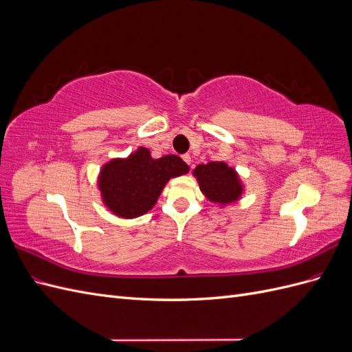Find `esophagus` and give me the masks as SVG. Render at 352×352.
Here are the masks:
<instances>
[{"label":"esophagus","instance_id":"1","mask_svg":"<svg viewBox=\"0 0 352 352\" xmlns=\"http://www.w3.org/2000/svg\"><path fill=\"white\" fill-rule=\"evenodd\" d=\"M182 158H184V162H185L186 164H189V167H192V166H190V162H192V160H190V155H189V154L182 155Z\"/></svg>","mask_w":352,"mask_h":352}]
</instances>
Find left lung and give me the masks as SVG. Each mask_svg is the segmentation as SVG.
I'll use <instances>...</instances> for the list:
<instances>
[{"label": "left lung", "mask_w": 352, "mask_h": 352, "mask_svg": "<svg viewBox=\"0 0 352 352\" xmlns=\"http://www.w3.org/2000/svg\"><path fill=\"white\" fill-rule=\"evenodd\" d=\"M199 189L211 202L225 206L241 198L243 186L235 168L229 167L223 162H210L199 164L194 170Z\"/></svg>", "instance_id": "left-lung-1"}]
</instances>
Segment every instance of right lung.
Returning a JSON list of instances; mask_svg holds the SVG:
<instances>
[{
    "label": "right lung",
    "instance_id": "add662e5",
    "mask_svg": "<svg viewBox=\"0 0 352 352\" xmlns=\"http://www.w3.org/2000/svg\"><path fill=\"white\" fill-rule=\"evenodd\" d=\"M189 172V166L177 155L153 158L141 146L127 158H114L104 164L98 186L104 204L116 216L133 219L150 211L168 179Z\"/></svg>",
    "mask_w": 352,
    "mask_h": 352
}]
</instances>
